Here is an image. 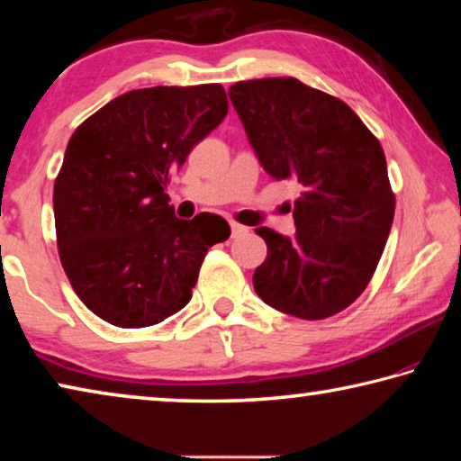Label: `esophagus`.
Returning <instances> with one entry per match:
<instances>
[{"label": "esophagus", "mask_w": 461, "mask_h": 461, "mask_svg": "<svg viewBox=\"0 0 461 461\" xmlns=\"http://www.w3.org/2000/svg\"><path fill=\"white\" fill-rule=\"evenodd\" d=\"M230 230H231V238H238V236H241V233H246L244 225H240V223H236V221L230 223Z\"/></svg>", "instance_id": "1"}]
</instances>
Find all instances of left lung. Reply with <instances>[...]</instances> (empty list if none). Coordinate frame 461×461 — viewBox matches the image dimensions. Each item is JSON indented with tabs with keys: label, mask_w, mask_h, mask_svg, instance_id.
<instances>
[{
	"label": "left lung",
	"mask_w": 461,
	"mask_h": 461,
	"mask_svg": "<svg viewBox=\"0 0 461 461\" xmlns=\"http://www.w3.org/2000/svg\"><path fill=\"white\" fill-rule=\"evenodd\" d=\"M230 99L262 168L301 185L294 236L256 230L268 246L256 293L309 321L339 313L368 286L393 228L380 142L343 101L293 77L236 83Z\"/></svg>",
	"instance_id": "1"
}]
</instances>
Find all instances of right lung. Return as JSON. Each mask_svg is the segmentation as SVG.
<instances>
[{
	"label": "right lung",
	"mask_w": 461,
	"mask_h": 461,
	"mask_svg": "<svg viewBox=\"0 0 461 461\" xmlns=\"http://www.w3.org/2000/svg\"><path fill=\"white\" fill-rule=\"evenodd\" d=\"M228 113L221 85L128 91L68 140L54 183L60 262L79 299L115 327H148L193 296L207 249L230 238L220 215L178 220L170 173Z\"/></svg>",
	"instance_id": "right-lung-1"
}]
</instances>
